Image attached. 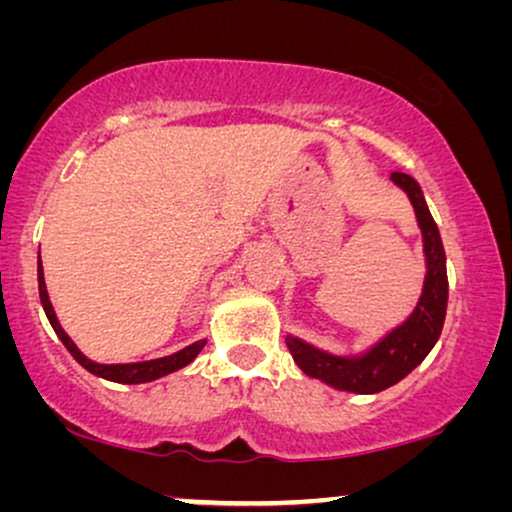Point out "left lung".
Returning <instances> with one entry per match:
<instances>
[{"instance_id": "1", "label": "left lung", "mask_w": 512, "mask_h": 512, "mask_svg": "<svg viewBox=\"0 0 512 512\" xmlns=\"http://www.w3.org/2000/svg\"><path fill=\"white\" fill-rule=\"evenodd\" d=\"M391 182L408 194L422 232V254H425L427 273L413 313L368 349L351 353V356H337V353L318 349L296 334L285 337L294 363L308 377H315L339 391H353V394H377V391L401 382L434 349L446 318L449 277H446V254L439 227L434 223L425 194L415 178L406 173H391Z\"/></svg>"}]
</instances>
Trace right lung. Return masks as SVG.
Here are the masks:
<instances>
[{
  "instance_id": "right-lung-1",
  "label": "right lung",
  "mask_w": 512,
  "mask_h": 512,
  "mask_svg": "<svg viewBox=\"0 0 512 512\" xmlns=\"http://www.w3.org/2000/svg\"><path fill=\"white\" fill-rule=\"evenodd\" d=\"M37 287H40V301H42V308L44 313H47V320L49 325L54 327L56 337L61 339L63 346H66L68 351H71V356L78 361L82 368L87 372H92V375L102 377V380H109V382H121V384H142V382H154L159 380V377H166L170 372L185 368L194 361V358L199 356V351L206 346V339H199V342L185 346V349L170 353V356H163V358H151V361H137V363H97L92 361V358H87L85 353H82L78 346L71 337H68V332L63 330L59 318H56V311L52 306V301H49V294H47V285H44V270H42V261H40V254H37Z\"/></svg>"
}]
</instances>
